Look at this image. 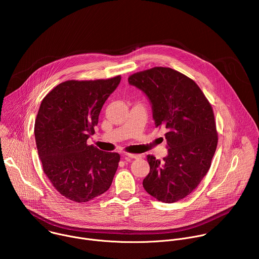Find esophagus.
I'll list each match as a JSON object with an SVG mask.
<instances>
[{
    "label": "esophagus",
    "mask_w": 259,
    "mask_h": 259,
    "mask_svg": "<svg viewBox=\"0 0 259 259\" xmlns=\"http://www.w3.org/2000/svg\"><path fill=\"white\" fill-rule=\"evenodd\" d=\"M124 157H125V159H138V158H140V155H135V154H130V153H126L125 155H124Z\"/></svg>",
    "instance_id": "esophagus-1"
}]
</instances>
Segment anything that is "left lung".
I'll use <instances>...</instances> for the list:
<instances>
[{
  "label": "left lung",
  "instance_id": "1",
  "mask_svg": "<svg viewBox=\"0 0 259 259\" xmlns=\"http://www.w3.org/2000/svg\"><path fill=\"white\" fill-rule=\"evenodd\" d=\"M128 82L150 99L156 127L167 129L168 156L163 161L147 156L151 170L142 186L158 201L177 202L199 186L211 166L218 141L212 106L192 79L170 67L135 72Z\"/></svg>",
  "mask_w": 259,
  "mask_h": 259
}]
</instances>
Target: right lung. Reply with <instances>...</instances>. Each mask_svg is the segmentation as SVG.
<instances>
[{
    "mask_svg": "<svg viewBox=\"0 0 259 259\" xmlns=\"http://www.w3.org/2000/svg\"><path fill=\"white\" fill-rule=\"evenodd\" d=\"M120 81L121 76L65 81L41 102L34 138L43 171L52 186L73 202H88L113 182L120 155L88 145L87 139L94 134L102 105Z\"/></svg>",
    "mask_w": 259,
    "mask_h": 259,
    "instance_id": "obj_1",
    "label": "right lung"
}]
</instances>
